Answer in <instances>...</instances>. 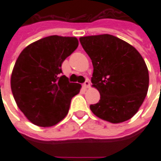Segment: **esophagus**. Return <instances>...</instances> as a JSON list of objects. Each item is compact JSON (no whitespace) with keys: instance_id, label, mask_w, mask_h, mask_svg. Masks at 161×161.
<instances>
[{"instance_id":"esophagus-1","label":"esophagus","mask_w":161,"mask_h":161,"mask_svg":"<svg viewBox=\"0 0 161 161\" xmlns=\"http://www.w3.org/2000/svg\"><path fill=\"white\" fill-rule=\"evenodd\" d=\"M83 86H84V89H88V88H90V86H91V84H90L89 81H85V83L83 84Z\"/></svg>"}]
</instances>
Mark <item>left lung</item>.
I'll list each match as a JSON object with an SVG mask.
<instances>
[{
    "label": "left lung",
    "mask_w": 161,
    "mask_h": 161,
    "mask_svg": "<svg viewBox=\"0 0 161 161\" xmlns=\"http://www.w3.org/2000/svg\"><path fill=\"white\" fill-rule=\"evenodd\" d=\"M93 64L92 86L100 100L90 106L95 115L111 123L128 121L137 113L148 91V70L134 46L110 34L81 37Z\"/></svg>",
    "instance_id": "left-lung-1"
}]
</instances>
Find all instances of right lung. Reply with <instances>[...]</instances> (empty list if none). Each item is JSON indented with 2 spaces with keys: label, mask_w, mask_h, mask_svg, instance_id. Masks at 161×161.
<instances>
[{
  "label": "right lung",
  "mask_w": 161,
  "mask_h": 161,
  "mask_svg": "<svg viewBox=\"0 0 161 161\" xmlns=\"http://www.w3.org/2000/svg\"><path fill=\"white\" fill-rule=\"evenodd\" d=\"M77 46L76 37L52 35L30 44L18 57L11 90L17 106L34 125L52 127L68 114L81 84L61 76V65Z\"/></svg>",
  "instance_id": "right-lung-1"
}]
</instances>
